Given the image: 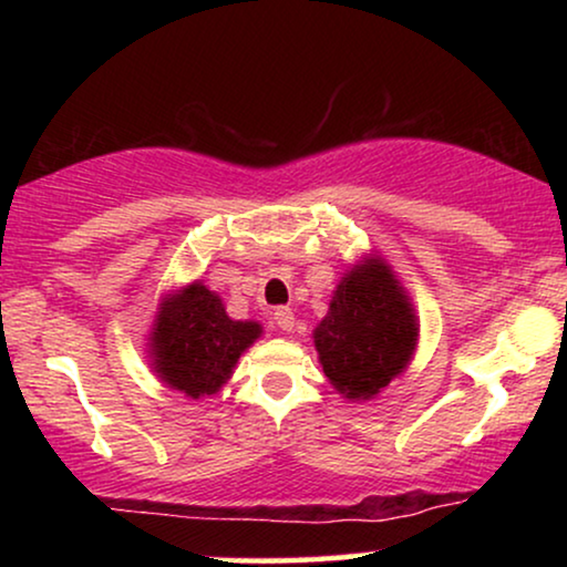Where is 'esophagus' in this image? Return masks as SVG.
I'll list each match as a JSON object with an SVG mask.
<instances>
[{
    "instance_id": "34e87169",
    "label": "esophagus",
    "mask_w": 567,
    "mask_h": 567,
    "mask_svg": "<svg viewBox=\"0 0 567 567\" xmlns=\"http://www.w3.org/2000/svg\"><path fill=\"white\" fill-rule=\"evenodd\" d=\"M274 322H276L278 330L291 332L293 324H297V317H293V312H291L289 307H278L276 312H274Z\"/></svg>"
}]
</instances>
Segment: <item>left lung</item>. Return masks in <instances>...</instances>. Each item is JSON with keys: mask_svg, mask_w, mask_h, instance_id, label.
Wrapping results in <instances>:
<instances>
[{"mask_svg": "<svg viewBox=\"0 0 567 567\" xmlns=\"http://www.w3.org/2000/svg\"><path fill=\"white\" fill-rule=\"evenodd\" d=\"M421 322L405 286L369 252L340 276L312 338L324 377L346 400H371L413 361Z\"/></svg>", "mask_w": 567, "mask_h": 567, "instance_id": "1", "label": "left lung"}]
</instances>
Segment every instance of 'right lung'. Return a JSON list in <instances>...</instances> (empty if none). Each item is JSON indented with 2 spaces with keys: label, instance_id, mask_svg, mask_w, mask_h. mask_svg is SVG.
<instances>
[{
  "label": "right lung",
  "instance_id": "add662e5",
  "mask_svg": "<svg viewBox=\"0 0 567 567\" xmlns=\"http://www.w3.org/2000/svg\"><path fill=\"white\" fill-rule=\"evenodd\" d=\"M260 336V322L231 320L219 293L193 281L159 299L146 355L162 384L200 400L229 382L239 355Z\"/></svg>",
  "mask_w": 567,
  "mask_h": 567
}]
</instances>
